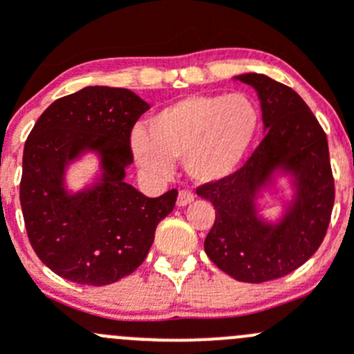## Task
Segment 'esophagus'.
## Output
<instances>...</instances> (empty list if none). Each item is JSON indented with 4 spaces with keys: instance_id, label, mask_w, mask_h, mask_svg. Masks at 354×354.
<instances>
[{
    "instance_id": "obj_1",
    "label": "esophagus",
    "mask_w": 354,
    "mask_h": 354,
    "mask_svg": "<svg viewBox=\"0 0 354 354\" xmlns=\"http://www.w3.org/2000/svg\"><path fill=\"white\" fill-rule=\"evenodd\" d=\"M195 200V195L192 194L190 190H181L180 194H178V200H176V203H178V207H185V205H188V203H192Z\"/></svg>"
}]
</instances>
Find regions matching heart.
I'll use <instances>...</instances> for the list:
<instances>
[{
  "label": "heart",
  "mask_w": 354,
  "mask_h": 354,
  "mask_svg": "<svg viewBox=\"0 0 354 354\" xmlns=\"http://www.w3.org/2000/svg\"><path fill=\"white\" fill-rule=\"evenodd\" d=\"M259 127V108L248 95L194 94L152 114L147 133H133L131 149L147 173L169 176L173 160L183 159L194 180L210 183L236 171Z\"/></svg>",
  "instance_id": "1"
}]
</instances>
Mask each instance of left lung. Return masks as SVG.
<instances>
[{"label":"left lung","mask_w":354,"mask_h":354,"mask_svg":"<svg viewBox=\"0 0 354 354\" xmlns=\"http://www.w3.org/2000/svg\"><path fill=\"white\" fill-rule=\"evenodd\" d=\"M234 78L257 91L266 137L240 169L197 188L216 209L203 248L236 281L266 283L303 266L326 238L334 207L329 145L317 118L291 87L262 73ZM277 170L293 178L295 198L279 223H267L254 200Z\"/></svg>","instance_id":"1"}]
</instances>
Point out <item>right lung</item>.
Listing matches in <instances>:
<instances>
[{"label":"right lung","mask_w":354,"mask_h":354,"mask_svg":"<svg viewBox=\"0 0 354 354\" xmlns=\"http://www.w3.org/2000/svg\"><path fill=\"white\" fill-rule=\"evenodd\" d=\"M149 109L128 88L85 87L53 102L24 147L20 203L27 236L41 262L63 279L106 286L133 272L154 243L156 227L178 192L149 198L124 181L133 162L130 135ZM97 151L102 176L70 194L66 166Z\"/></svg>","instance_id":"obj_1"}]
</instances>
